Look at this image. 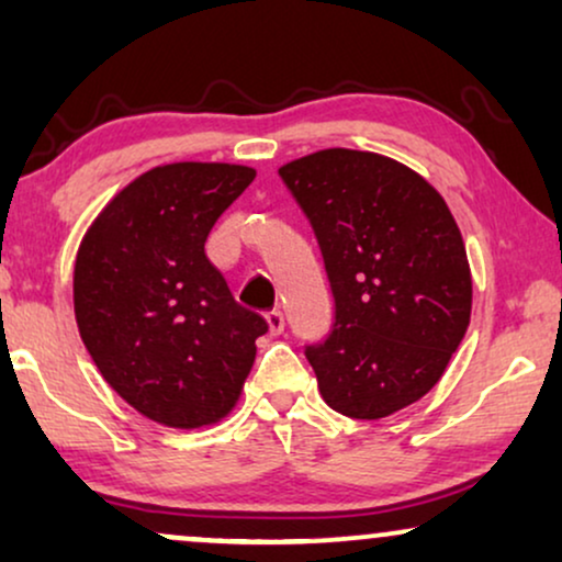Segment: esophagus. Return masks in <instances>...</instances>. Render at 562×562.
<instances>
[{
	"mask_svg": "<svg viewBox=\"0 0 562 562\" xmlns=\"http://www.w3.org/2000/svg\"><path fill=\"white\" fill-rule=\"evenodd\" d=\"M266 322H268V329H271V335H281L283 327H286V319H283L281 310L266 312Z\"/></svg>",
	"mask_w": 562,
	"mask_h": 562,
	"instance_id": "esophagus-1",
	"label": "esophagus"
}]
</instances>
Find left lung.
I'll return each instance as SVG.
<instances>
[{
  "mask_svg": "<svg viewBox=\"0 0 562 562\" xmlns=\"http://www.w3.org/2000/svg\"><path fill=\"white\" fill-rule=\"evenodd\" d=\"M317 237L335 299L327 340L306 345L322 398L381 419L440 381L471 322L463 237L445 199L396 160L329 148L279 168Z\"/></svg>",
  "mask_w": 562,
  "mask_h": 562,
  "instance_id": "8db88e82",
  "label": "left lung"
}]
</instances>
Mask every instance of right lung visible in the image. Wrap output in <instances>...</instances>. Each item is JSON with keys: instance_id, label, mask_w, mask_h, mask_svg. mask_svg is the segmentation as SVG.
<instances>
[{"instance_id": "add662e5", "label": "right lung", "mask_w": 562, "mask_h": 562, "mask_svg": "<svg viewBox=\"0 0 562 562\" xmlns=\"http://www.w3.org/2000/svg\"><path fill=\"white\" fill-rule=\"evenodd\" d=\"M252 179V168L229 164L153 168L104 206L76 256L74 310L91 360L130 406L166 427L225 417L268 333L204 252Z\"/></svg>"}]
</instances>
